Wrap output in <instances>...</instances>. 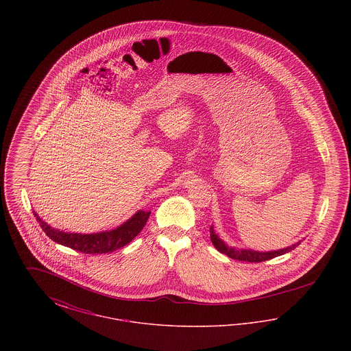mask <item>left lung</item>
Returning a JSON list of instances; mask_svg holds the SVG:
<instances>
[{"label":"left lung","mask_w":351,"mask_h":351,"mask_svg":"<svg viewBox=\"0 0 351 351\" xmlns=\"http://www.w3.org/2000/svg\"><path fill=\"white\" fill-rule=\"evenodd\" d=\"M210 241H212L213 246H215L219 252L228 255L229 258L241 261V262H251V263H252V262L259 263V262H265V261H268V259L276 258V256L283 255V254L288 252V251L293 250L296 246L300 245V242H298V243H295V245H292V246H289V247H287V249H282V250L278 251H269V252H259V251L252 250H237V249L226 246L225 242L218 238V235L215 234L213 226L210 228Z\"/></svg>","instance_id":"obj_1"}]
</instances>
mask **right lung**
<instances>
[{"label": "right lung", "instance_id": "obj_1", "mask_svg": "<svg viewBox=\"0 0 351 351\" xmlns=\"http://www.w3.org/2000/svg\"><path fill=\"white\" fill-rule=\"evenodd\" d=\"M150 213L151 212L139 210L134 217L130 218L128 222H125L117 229L96 234L64 233L63 230L51 228L50 225L42 221V218L35 212L34 216L36 217L42 230L47 234L53 242L84 254H106L113 252L130 243L146 225Z\"/></svg>", "mask_w": 351, "mask_h": 351}]
</instances>
